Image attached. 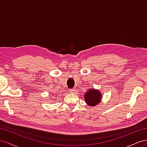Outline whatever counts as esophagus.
Instances as JSON below:
<instances>
[{"instance_id": "1", "label": "esophagus", "mask_w": 147, "mask_h": 147, "mask_svg": "<svg viewBox=\"0 0 147 147\" xmlns=\"http://www.w3.org/2000/svg\"><path fill=\"white\" fill-rule=\"evenodd\" d=\"M69 91H70L71 93H74V92H75V89H70V90H69Z\"/></svg>"}]
</instances>
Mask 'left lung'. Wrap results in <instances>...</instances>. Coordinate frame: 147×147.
Listing matches in <instances>:
<instances>
[{
  "label": "left lung",
  "mask_w": 147,
  "mask_h": 147,
  "mask_svg": "<svg viewBox=\"0 0 147 147\" xmlns=\"http://www.w3.org/2000/svg\"><path fill=\"white\" fill-rule=\"evenodd\" d=\"M101 97V94L99 90L92 89L86 92L84 100L89 105L95 106L97 103H99Z\"/></svg>",
  "instance_id": "left-lung-1"
}]
</instances>
